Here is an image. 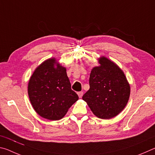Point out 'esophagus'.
<instances>
[{
	"label": "esophagus",
	"mask_w": 155,
	"mask_h": 155,
	"mask_svg": "<svg viewBox=\"0 0 155 155\" xmlns=\"http://www.w3.org/2000/svg\"><path fill=\"white\" fill-rule=\"evenodd\" d=\"M77 94H78V97H79L80 98H82V96L83 95V91H79V92L77 93Z\"/></svg>",
	"instance_id": "obj_1"
}]
</instances>
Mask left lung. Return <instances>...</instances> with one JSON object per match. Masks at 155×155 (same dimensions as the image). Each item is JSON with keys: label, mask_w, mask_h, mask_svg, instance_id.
Returning <instances> with one entry per match:
<instances>
[{"label": "left lung", "mask_w": 155, "mask_h": 155, "mask_svg": "<svg viewBox=\"0 0 155 155\" xmlns=\"http://www.w3.org/2000/svg\"><path fill=\"white\" fill-rule=\"evenodd\" d=\"M90 75V90L83 96L91 111L101 119H111L125 108L130 87L118 65L105 57L98 59Z\"/></svg>", "instance_id": "1"}]
</instances>
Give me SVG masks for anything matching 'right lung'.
Listing matches in <instances>:
<instances>
[{
    "label": "right lung",
    "mask_w": 155,
    "mask_h": 155,
    "mask_svg": "<svg viewBox=\"0 0 155 155\" xmlns=\"http://www.w3.org/2000/svg\"><path fill=\"white\" fill-rule=\"evenodd\" d=\"M28 94L37 114L49 120H59L78 99L71 89L66 68L54 57L38 65L28 81Z\"/></svg>",
    "instance_id": "obj_1"
}]
</instances>
